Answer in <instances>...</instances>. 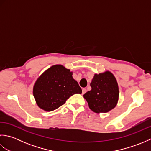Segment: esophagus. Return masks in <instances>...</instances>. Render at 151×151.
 Returning a JSON list of instances; mask_svg holds the SVG:
<instances>
[{"instance_id": "34e87169", "label": "esophagus", "mask_w": 151, "mask_h": 151, "mask_svg": "<svg viewBox=\"0 0 151 151\" xmlns=\"http://www.w3.org/2000/svg\"><path fill=\"white\" fill-rule=\"evenodd\" d=\"M86 91H87V89H86V88H83V89H82V94H83V95L85 94L86 93Z\"/></svg>"}]
</instances>
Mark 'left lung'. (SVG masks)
I'll use <instances>...</instances> for the list:
<instances>
[{
	"mask_svg": "<svg viewBox=\"0 0 151 151\" xmlns=\"http://www.w3.org/2000/svg\"><path fill=\"white\" fill-rule=\"evenodd\" d=\"M90 86L91 90L86 92L84 97L93 111L106 113L116 106L119 92L116 78L111 72L95 74Z\"/></svg>",
	"mask_w": 151,
	"mask_h": 151,
	"instance_id": "obj_1",
	"label": "left lung"
}]
</instances>
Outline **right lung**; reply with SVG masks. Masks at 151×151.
I'll list each match as a JSON object with an SVG mask.
<instances>
[{"label":"right lung","mask_w":151,"mask_h":151,"mask_svg":"<svg viewBox=\"0 0 151 151\" xmlns=\"http://www.w3.org/2000/svg\"><path fill=\"white\" fill-rule=\"evenodd\" d=\"M73 72L62 65H54L37 79L33 95L38 106L50 111L63 105L70 96L82 93V89L73 78Z\"/></svg>","instance_id":"right-lung-1"}]
</instances>
